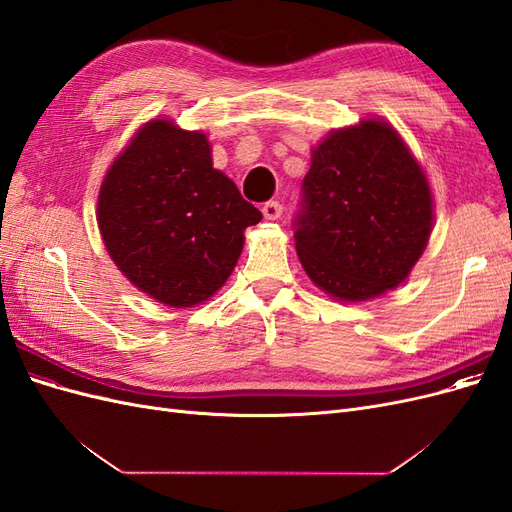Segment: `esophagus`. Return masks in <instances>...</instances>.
I'll list each match as a JSON object with an SVG mask.
<instances>
[{"label":"esophagus","instance_id":"1","mask_svg":"<svg viewBox=\"0 0 512 512\" xmlns=\"http://www.w3.org/2000/svg\"><path fill=\"white\" fill-rule=\"evenodd\" d=\"M284 207L277 203V200H269V203L262 205V215H265V220H280Z\"/></svg>","mask_w":512,"mask_h":512}]
</instances>
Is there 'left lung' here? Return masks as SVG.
I'll return each instance as SVG.
<instances>
[{
	"label": "left lung",
	"mask_w": 512,
	"mask_h": 512,
	"mask_svg": "<svg viewBox=\"0 0 512 512\" xmlns=\"http://www.w3.org/2000/svg\"><path fill=\"white\" fill-rule=\"evenodd\" d=\"M294 218L305 273L339 301L397 288L433 226L427 177L386 121L333 130L312 151Z\"/></svg>",
	"instance_id": "left-lung-1"
}]
</instances>
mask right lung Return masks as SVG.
<instances>
[{
	"label": "right lung",
	"mask_w": 512,
	"mask_h": 512,
	"mask_svg": "<svg viewBox=\"0 0 512 512\" xmlns=\"http://www.w3.org/2000/svg\"><path fill=\"white\" fill-rule=\"evenodd\" d=\"M262 213L213 168L203 132L153 119L108 168L98 226L108 254L138 288L170 307L218 292Z\"/></svg>",
	"instance_id": "add662e5"
}]
</instances>
